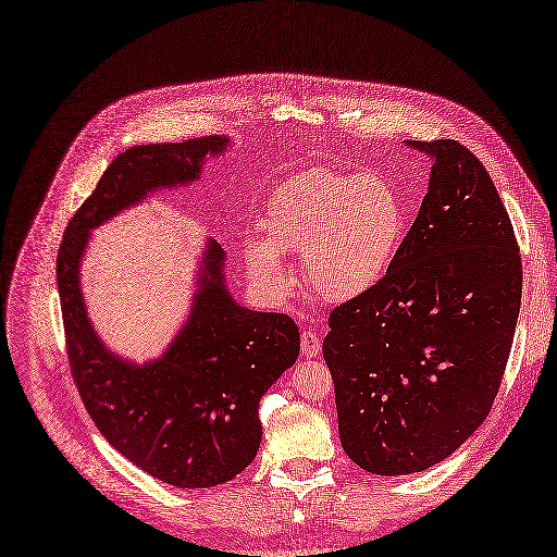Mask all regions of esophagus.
<instances>
[{"instance_id":"34e87169","label":"esophagus","mask_w":557,"mask_h":557,"mask_svg":"<svg viewBox=\"0 0 557 557\" xmlns=\"http://www.w3.org/2000/svg\"><path fill=\"white\" fill-rule=\"evenodd\" d=\"M300 346L307 357H317L321 352V336L313 330H302L300 334Z\"/></svg>"}]
</instances>
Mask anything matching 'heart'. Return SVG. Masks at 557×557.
Listing matches in <instances>:
<instances>
[{
    "label": "heart",
    "mask_w": 557,
    "mask_h": 557,
    "mask_svg": "<svg viewBox=\"0 0 557 557\" xmlns=\"http://www.w3.org/2000/svg\"><path fill=\"white\" fill-rule=\"evenodd\" d=\"M407 205L377 173L309 171L282 184L265 207V240H252L248 269L275 294L288 288L280 255H302L305 277L332 302L352 300L389 273L407 234Z\"/></svg>",
    "instance_id": "heart-1"
}]
</instances>
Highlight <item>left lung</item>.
<instances>
[{"instance_id": "obj_1", "label": "left lung", "mask_w": 557, "mask_h": 557, "mask_svg": "<svg viewBox=\"0 0 557 557\" xmlns=\"http://www.w3.org/2000/svg\"><path fill=\"white\" fill-rule=\"evenodd\" d=\"M432 154L428 196L371 292L330 313L323 357L342 446L377 475L425 471L487 419L521 307L512 221L480 159L457 140Z\"/></svg>"}]
</instances>
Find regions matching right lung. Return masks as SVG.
<instances>
[{
    "mask_svg": "<svg viewBox=\"0 0 557 557\" xmlns=\"http://www.w3.org/2000/svg\"><path fill=\"white\" fill-rule=\"evenodd\" d=\"M227 138L140 145L117 154L65 227L57 282L72 380L104 440L145 473L182 490L232 480L257 455L259 400L296 364L298 325L286 313L236 305L223 284V250L211 240L190 319L168 352L132 367L104 350L79 292L88 230L159 186L196 180L207 152Z\"/></svg>",
    "mask_w": 557,
    "mask_h": 557,
    "instance_id": "1",
    "label": "right lung"
}]
</instances>
